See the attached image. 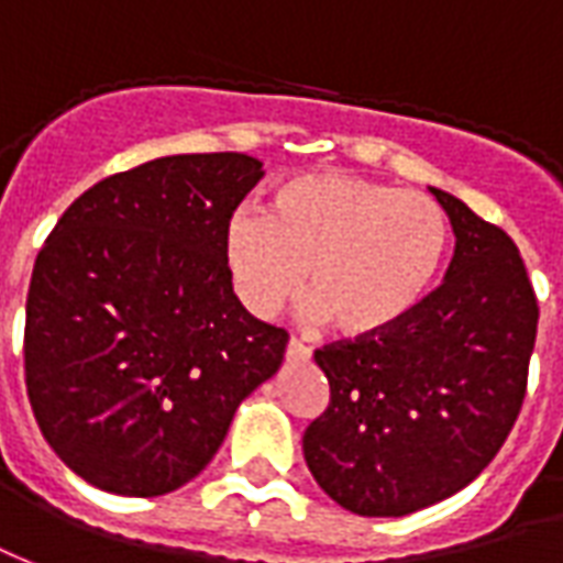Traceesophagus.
<instances>
[{"mask_svg":"<svg viewBox=\"0 0 563 563\" xmlns=\"http://www.w3.org/2000/svg\"><path fill=\"white\" fill-rule=\"evenodd\" d=\"M285 356H287V363H306L311 356V351L306 347V344L299 342V339H290L285 347Z\"/></svg>","mask_w":563,"mask_h":563,"instance_id":"obj_1","label":"esophagus"}]
</instances>
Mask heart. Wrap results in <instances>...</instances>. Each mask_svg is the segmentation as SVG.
I'll return each mask as SVG.
<instances>
[{
	"instance_id": "b5f03b06",
	"label": "heart",
	"mask_w": 563,
	"mask_h": 563,
	"mask_svg": "<svg viewBox=\"0 0 563 563\" xmlns=\"http://www.w3.org/2000/svg\"><path fill=\"white\" fill-rule=\"evenodd\" d=\"M450 242L432 197L339 170L278 183L266 216L240 209L221 254L242 306L273 318L297 297L309 269L311 314L347 339H377L429 297Z\"/></svg>"
}]
</instances>
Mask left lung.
<instances>
[{"instance_id": "8db88e82", "label": "left lung", "mask_w": 563, "mask_h": 563, "mask_svg": "<svg viewBox=\"0 0 563 563\" xmlns=\"http://www.w3.org/2000/svg\"><path fill=\"white\" fill-rule=\"evenodd\" d=\"M429 191L455 233L444 285L387 335L314 351L330 405L302 453L356 516H408L465 489L507 441L528 387L540 309L516 242Z\"/></svg>"}]
</instances>
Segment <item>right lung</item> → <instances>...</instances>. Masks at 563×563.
Here are the masks:
<instances>
[{
  "label": "right lung",
  "mask_w": 563,
  "mask_h": 563,
  "mask_svg": "<svg viewBox=\"0 0 563 563\" xmlns=\"http://www.w3.org/2000/svg\"><path fill=\"white\" fill-rule=\"evenodd\" d=\"M264 164L167 155L84 191L35 257L26 393L41 434L98 489L155 498L219 453L287 332L242 309L224 224Z\"/></svg>",
  "instance_id": "add662e5"
}]
</instances>
